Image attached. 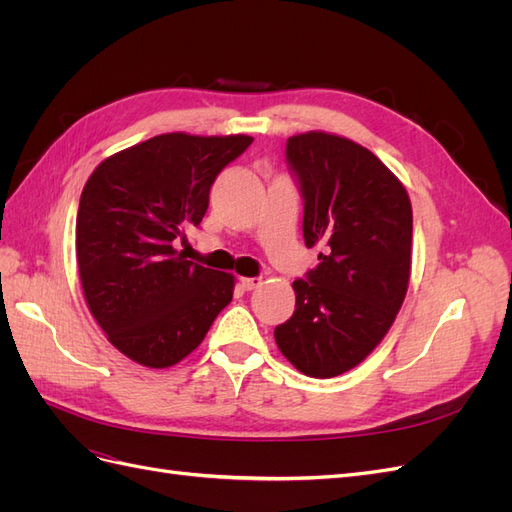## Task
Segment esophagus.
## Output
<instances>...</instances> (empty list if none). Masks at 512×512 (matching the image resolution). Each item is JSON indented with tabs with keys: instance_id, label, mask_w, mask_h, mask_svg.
I'll list each match as a JSON object with an SVG mask.
<instances>
[{
	"instance_id": "esophagus-1",
	"label": "esophagus",
	"mask_w": 512,
	"mask_h": 512,
	"mask_svg": "<svg viewBox=\"0 0 512 512\" xmlns=\"http://www.w3.org/2000/svg\"><path fill=\"white\" fill-rule=\"evenodd\" d=\"M260 277H241V288L243 290H254L256 286H260Z\"/></svg>"
}]
</instances>
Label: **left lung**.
<instances>
[{"label":"left lung","instance_id":"left-lung-1","mask_svg":"<svg viewBox=\"0 0 512 512\" xmlns=\"http://www.w3.org/2000/svg\"><path fill=\"white\" fill-rule=\"evenodd\" d=\"M286 164L303 198L305 245L320 247V262L292 282L294 314L275 342L305 376L333 378L380 344L404 303L412 205L374 153L342 136H290Z\"/></svg>","mask_w":512,"mask_h":512}]
</instances>
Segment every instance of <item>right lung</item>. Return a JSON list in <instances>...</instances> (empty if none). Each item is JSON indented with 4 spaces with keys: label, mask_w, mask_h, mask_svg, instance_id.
Listing matches in <instances>:
<instances>
[{
    "label": "right lung",
    "mask_w": 512,
    "mask_h": 512,
    "mask_svg": "<svg viewBox=\"0 0 512 512\" xmlns=\"http://www.w3.org/2000/svg\"><path fill=\"white\" fill-rule=\"evenodd\" d=\"M252 141L160 134L115 153L87 179L76 215L85 301L132 361L179 363L232 301L235 277L185 260L175 245L203 222L213 181Z\"/></svg>",
    "instance_id": "1"
}]
</instances>
